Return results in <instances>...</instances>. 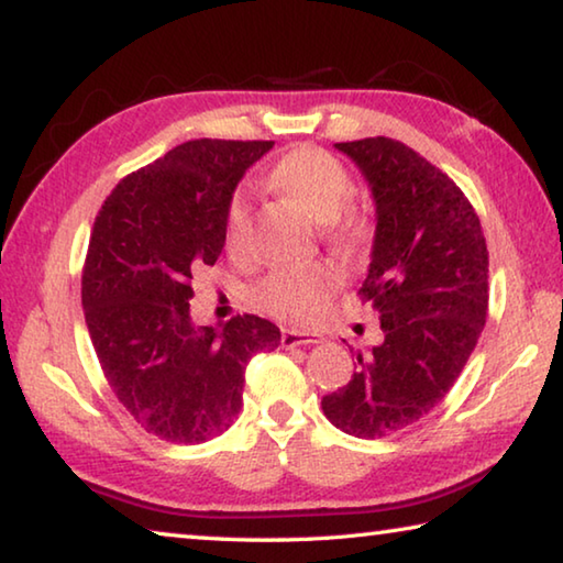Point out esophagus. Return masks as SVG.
I'll use <instances>...</instances> for the list:
<instances>
[{"label":"esophagus","mask_w":563,"mask_h":563,"mask_svg":"<svg viewBox=\"0 0 563 563\" xmlns=\"http://www.w3.org/2000/svg\"><path fill=\"white\" fill-rule=\"evenodd\" d=\"M322 342V335L318 332H300V330H283L280 345L283 347H298V345H318Z\"/></svg>","instance_id":"esophagus-1"}]
</instances>
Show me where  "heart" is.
Here are the masks:
<instances>
[{
  "label": "heart",
  "mask_w": 563,
  "mask_h": 563,
  "mask_svg": "<svg viewBox=\"0 0 563 563\" xmlns=\"http://www.w3.org/2000/svg\"><path fill=\"white\" fill-rule=\"evenodd\" d=\"M271 184L316 218H330V235L347 247H360L369 238L367 216L357 208H345L355 180L338 156L320 146H295L280 156L271 170ZM251 218L241 196H233L225 208L223 241L233 255L245 253ZM340 285V273L332 263L316 261L273 268L253 285L255 308L273 318L290 322H312L322 316Z\"/></svg>",
  "instance_id": "b5f03b06"
}]
</instances>
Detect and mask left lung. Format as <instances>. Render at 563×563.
I'll list each match as a JSON object with an SVG mask.
<instances>
[{
	"label": "left lung",
	"instance_id": "obj_1",
	"mask_svg": "<svg viewBox=\"0 0 563 563\" xmlns=\"http://www.w3.org/2000/svg\"><path fill=\"white\" fill-rule=\"evenodd\" d=\"M367 178L377 208L373 263L360 288L379 312L383 345L357 357L322 397L338 430L375 440L442 402L487 322L489 253L479 216L454 180L402 141L335 144Z\"/></svg>",
	"mask_w": 563,
	"mask_h": 563
}]
</instances>
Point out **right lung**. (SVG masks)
Here are the masks:
<instances>
[{
  "label": "right lung",
  "instance_id": "add662e5",
  "mask_svg": "<svg viewBox=\"0 0 563 563\" xmlns=\"http://www.w3.org/2000/svg\"><path fill=\"white\" fill-rule=\"evenodd\" d=\"M273 141L196 139L133 170L93 221L81 275L91 345L126 412L158 440L201 444L233 424L245 367L280 345L258 316L196 328L194 273L223 251L238 180Z\"/></svg>",
  "mask_w": 563,
  "mask_h": 563
}]
</instances>
